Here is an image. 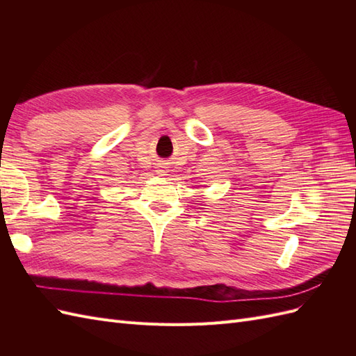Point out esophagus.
<instances>
[{"instance_id": "1", "label": "esophagus", "mask_w": 356, "mask_h": 356, "mask_svg": "<svg viewBox=\"0 0 356 356\" xmlns=\"http://www.w3.org/2000/svg\"><path fill=\"white\" fill-rule=\"evenodd\" d=\"M156 172H157V175H160V177H165V175L168 174V169H166V166H159Z\"/></svg>"}]
</instances>
